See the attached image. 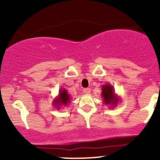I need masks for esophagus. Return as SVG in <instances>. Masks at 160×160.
<instances>
[{
  "instance_id": "esophagus-1",
  "label": "esophagus",
  "mask_w": 160,
  "mask_h": 160,
  "mask_svg": "<svg viewBox=\"0 0 160 160\" xmlns=\"http://www.w3.org/2000/svg\"><path fill=\"white\" fill-rule=\"evenodd\" d=\"M83 92H84V93L89 94V93H90V88H84V89H83Z\"/></svg>"
}]
</instances>
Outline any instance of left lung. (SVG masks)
<instances>
[{"mask_svg": "<svg viewBox=\"0 0 160 160\" xmlns=\"http://www.w3.org/2000/svg\"><path fill=\"white\" fill-rule=\"evenodd\" d=\"M102 97L104 98V101L106 104H111L115 105L118 103V99L115 98L114 93V88L110 85H104L102 87Z\"/></svg>", "mask_w": 160, "mask_h": 160, "instance_id": "left-lung-1", "label": "left lung"}]
</instances>
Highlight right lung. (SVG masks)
Segmentation results:
<instances>
[{"label":"right lung","mask_w":160,"mask_h":160,"mask_svg":"<svg viewBox=\"0 0 160 160\" xmlns=\"http://www.w3.org/2000/svg\"><path fill=\"white\" fill-rule=\"evenodd\" d=\"M70 102V97H69V94L67 93V90H61L60 92H59V98L55 101V104H56L57 106L66 105V104H67Z\"/></svg>","instance_id":"add662e5"}]
</instances>
